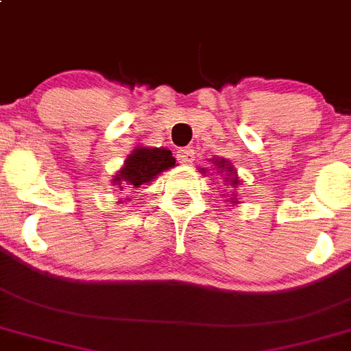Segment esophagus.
Wrapping results in <instances>:
<instances>
[{"label":"esophagus","instance_id":"34e87169","mask_svg":"<svg viewBox=\"0 0 351 351\" xmlns=\"http://www.w3.org/2000/svg\"><path fill=\"white\" fill-rule=\"evenodd\" d=\"M176 158L182 162V164H191L194 160V149L193 148H180L176 152Z\"/></svg>","mask_w":351,"mask_h":351}]
</instances>
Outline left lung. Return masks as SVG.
Returning <instances> with one entry per match:
<instances>
[{
  "mask_svg": "<svg viewBox=\"0 0 351 351\" xmlns=\"http://www.w3.org/2000/svg\"><path fill=\"white\" fill-rule=\"evenodd\" d=\"M216 166L226 171V182H232V185H237V182L239 180H237V175H235L234 167L228 164V160H225V158H223V160H219V158H217Z\"/></svg>",
  "mask_w": 351,
  "mask_h": 351,
  "instance_id": "obj_1",
  "label": "left lung"
}]
</instances>
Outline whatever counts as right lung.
Masks as SVG:
<instances>
[{
  "label": "right lung",
  "mask_w": 351,
  "mask_h": 351,
  "mask_svg": "<svg viewBox=\"0 0 351 351\" xmlns=\"http://www.w3.org/2000/svg\"><path fill=\"white\" fill-rule=\"evenodd\" d=\"M175 158L166 148H137L125 160V167L114 178V184L121 191H132L160 175L164 169L175 166Z\"/></svg>",
  "instance_id": "1"
}]
</instances>
